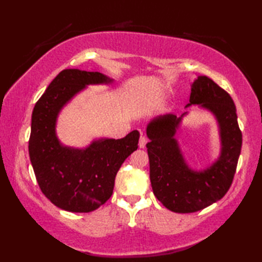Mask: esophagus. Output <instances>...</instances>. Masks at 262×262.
<instances>
[{"label": "esophagus", "instance_id": "esophagus-1", "mask_svg": "<svg viewBox=\"0 0 262 262\" xmlns=\"http://www.w3.org/2000/svg\"><path fill=\"white\" fill-rule=\"evenodd\" d=\"M146 138H145V136H141L140 137V143H138V146H140V148H144L145 147V145H146Z\"/></svg>", "mask_w": 262, "mask_h": 262}]
</instances>
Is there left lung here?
I'll return each mask as SVG.
<instances>
[{
  "mask_svg": "<svg viewBox=\"0 0 262 262\" xmlns=\"http://www.w3.org/2000/svg\"><path fill=\"white\" fill-rule=\"evenodd\" d=\"M190 103L210 110L220 125L222 153L219 160L204 171L187 166L174 138L182 116H160L147 126L146 144L149 180L153 192L164 207L174 213H194L223 198L234 178L242 146L235 104L231 96L207 76L192 83Z\"/></svg>",
  "mask_w": 262,
  "mask_h": 262,
  "instance_id": "8db88e82",
  "label": "left lung"
}]
</instances>
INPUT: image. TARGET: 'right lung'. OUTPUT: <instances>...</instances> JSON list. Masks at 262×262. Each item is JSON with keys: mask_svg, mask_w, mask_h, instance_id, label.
<instances>
[{"mask_svg": "<svg viewBox=\"0 0 262 262\" xmlns=\"http://www.w3.org/2000/svg\"><path fill=\"white\" fill-rule=\"evenodd\" d=\"M110 81L99 72L63 70L33 108L29 138L32 168L42 193L64 210L89 213L103 205L113 194L121 164L137 149V130L120 140L93 142L85 149L63 146L55 134L59 110L74 94L88 84Z\"/></svg>", "mask_w": 262, "mask_h": 262, "instance_id": "right-lung-1", "label": "right lung"}]
</instances>
